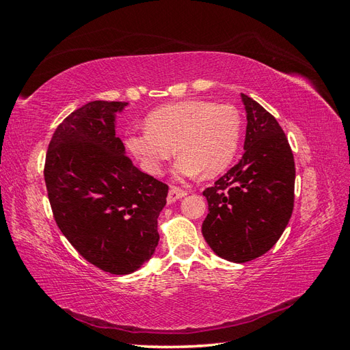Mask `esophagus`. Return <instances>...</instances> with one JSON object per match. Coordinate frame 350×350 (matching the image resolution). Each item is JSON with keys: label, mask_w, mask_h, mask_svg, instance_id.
<instances>
[{"label": "esophagus", "mask_w": 350, "mask_h": 350, "mask_svg": "<svg viewBox=\"0 0 350 350\" xmlns=\"http://www.w3.org/2000/svg\"><path fill=\"white\" fill-rule=\"evenodd\" d=\"M186 195H187L186 191H182V189H178V187H172L168 191V195H167V202L168 204H173V202L178 201V199L185 198Z\"/></svg>", "instance_id": "esophagus-1"}]
</instances>
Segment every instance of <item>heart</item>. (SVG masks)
I'll return each instance as SVG.
<instances>
[{
	"mask_svg": "<svg viewBox=\"0 0 350 350\" xmlns=\"http://www.w3.org/2000/svg\"><path fill=\"white\" fill-rule=\"evenodd\" d=\"M146 131L129 133L127 151L151 176H159L164 164L180 154L172 168L178 182L204 173L213 177L232 164L242 133V118L228 104L189 99L159 107L145 118Z\"/></svg>",
	"mask_w": 350,
	"mask_h": 350,
	"instance_id": "b5f03b06",
	"label": "heart"
}]
</instances>
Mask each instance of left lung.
Segmentation results:
<instances>
[{"instance_id":"obj_1","label":"left lung","mask_w":350,"mask_h":350,"mask_svg":"<svg viewBox=\"0 0 350 350\" xmlns=\"http://www.w3.org/2000/svg\"><path fill=\"white\" fill-rule=\"evenodd\" d=\"M241 161L202 195V234L219 258L243 264L264 255L283 234L293 211L295 161L277 120L247 95Z\"/></svg>"}]
</instances>
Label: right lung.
Instances as JSON below:
<instances>
[{
  "mask_svg": "<svg viewBox=\"0 0 350 350\" xmlns=\"http://www.w3.org/2000/svg\"><path fill=\"white\" fill-rule=\"evenodd\" d=\"M127 105L92 101L70 114L49 142L44 172L59 230L88 262L117 275L152 258L168 193L132 164L116 135Z\"/></svg>",
  "mask_w": 350,
  "mask_h": 350,
  "instance_id": "obj_1",
  "label": "right lung"
}]
</instances>
